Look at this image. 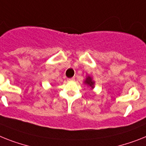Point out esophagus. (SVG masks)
<instances>
[{
    "mask_svg": "<svg viewBox=\"0 0 146 146\" xmlns=\"http://www.w3.org/2000/svg\"><path fill=\"white\" fill-rule=\"evenodd\" d=\"M75 79V78L74 77H72V78H69V79H67V80L68 81H73Z\"/></svg>",
    "mask_w": 146,
    "mask_h": 146,
    "instance_id": "obj_1",
    "label": "esophagus"
}]
</instances>
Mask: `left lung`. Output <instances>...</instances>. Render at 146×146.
Returning a JSON list of instances; mask_svg holds the SVG:
<instances>
[{"label":"left lung","mask_w":146,"mask_h":146,"mask_svg":"<svg viewBox=\"0 0 146 146\" xmlns=\"http://www.w3.org/2000/svg\"><path fill=\"white\" fill-rule=\"evenodd\" d=\"M84 82L86 83V84H88V85H89V86L91 87L92 88H94V82H93V81H92V79H91V78H90V77H88Z\"/></svg>","instance_id":"obj_1"}]
</instances>
